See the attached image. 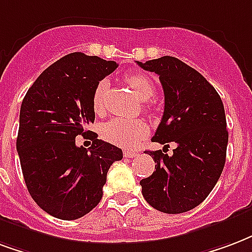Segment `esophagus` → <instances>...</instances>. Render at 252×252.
<instances>
[{"label": "esophagus", "mask_w": 252, "mask_h": 252, "mask_svg": "<svg viewBox=\"0 0 252 252\" xmlns=\"http://www.w3.org/2000/svg\"><path fill=\"white\" fill-rule=\"evenodd\" d=\"M124 156L126 158H136V156H139V152L137 151H124Z\"/></svg>", "instance_id": "1"}]
</instances>
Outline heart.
<instances>
[{"label": "heart", "mask_w": 252, "mask_h": 252, "mask_svg": "<svg viewBox=\"0 0 252 252\" xmlns=\"http://www.w3.org/2000/svg\"><path fill=\"white\" fill-rule=\"evenodd\" d=\"M126 84L137 94L141 100H148L154 96L155 84L150 77L141 73H131L126 76ZM108 83L101 80L96 85L93 92L92 105L93 111L101 113L104 111V93L107 89ZM148 132V126L140 119H123V117H113L107 121L101 128V136L107 141L119 147H131L141 140Z\"/></svg>", "instance_id": "1"}]
</instances>
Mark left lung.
Masks as SVG:
<instances>
[{
	"label": "left lung",
	"mask_w": 252,
	"mask_h": 252,
	"mask_svg": "<svg viewBox=\"0 0 252 252\" xmlns=\"http://www.w3.org/2000/svg\"><path fill=\"white\" fill-rule=\"evenodd\" d=\"M137 64L159 74L163 85L164 113L152 141L178 144L172 156L147 151L156 165L140 180L141 192L159 211L187 212L210 195L224 168L228 132L223 102L202 74L179 59L164 56Z\"/></svg>",
	"instance_id": "obj_1"
}]
</instances>
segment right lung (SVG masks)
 I'll return each mask as SVG.
<instances>
[{"mask_svg": "<svg viewBox=\"0 0 252 252\" xmlns=\"http://www.w3.org/2000/svg\"><path fill=\"white\" fill-rule=\"evenodd\" d=\"M117 68L115 61L74 52L46 68L22 100L17 151L33 200L49 215L74 220L102 197L108 169L123 151L85 126L94 121V88ZM79 134L93 140L75 145Z\"/></svg>", "mask_w": 252, "mask_h": 252, "instance_id": "add662e5", "label": "right lung"}]
</instances>
